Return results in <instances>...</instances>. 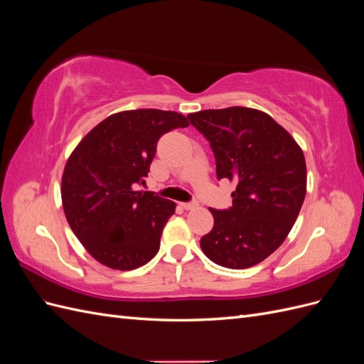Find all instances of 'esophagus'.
Wrapping results in <instances>:
<instances>
[{
  "mask_svg": "<svg viewBox=\"0 0 364 364\" xmlns=\"http://www.w3.org/2000/svg\"><path fill=\"white\" fill-rule=\"evenodd\" d=\"M181 206H182L183 209H186V211H188V209L197 208V202H196V200H193V202H183V203H181Z\"/></svg>",
  "mask_w": 364,
  "mask_h": 364,
  "instance_id": "esophagus-1",
  "label": "esophagus"
}]
</instances>
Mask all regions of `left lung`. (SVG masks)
Instances as JSON below:
<instances>
[{
    "mask_svg": "<svg viewBox=\"0 0 364 364\" xmlns=\"http://www.w3.org/2000/svg\"><path fill=\"white\" fill-rule=\"evenodd\" d=\"M209 141L217 179L237 183L232 206L213 209L214 228L200 247L215 264L247 269L266 259L287 238L306 193L301 147L270 115L232 106L188 115Z\"/></svg>",
    "mask_w": 364,
    "mask_h": 364,
    "instance_id": "1",
    "label": "left lung"
}]
</instances>
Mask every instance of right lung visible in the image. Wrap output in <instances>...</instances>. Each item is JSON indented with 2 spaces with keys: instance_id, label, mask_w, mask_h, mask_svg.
Listing matches in <instances>:
<instances>
[{
  "instance_id": "right-lung-1",
  "label": "right lung",
  "mask_w": 364,
  "mask_h": 364,
  "mask_svg": "<svg viewBox=\"0 0 364 364\" xmlns=\"http://www.w3.org/2000/svg\"><path fill=\"white\" fill-rule=\"evenodd\" d=\"M188 126L178 112L136 109L103 119L75 147L62 176L65 217L91 255L115 270H134L156 255L176 203L136 191L159 138Z\"/></svg>"
}]
</instances>
